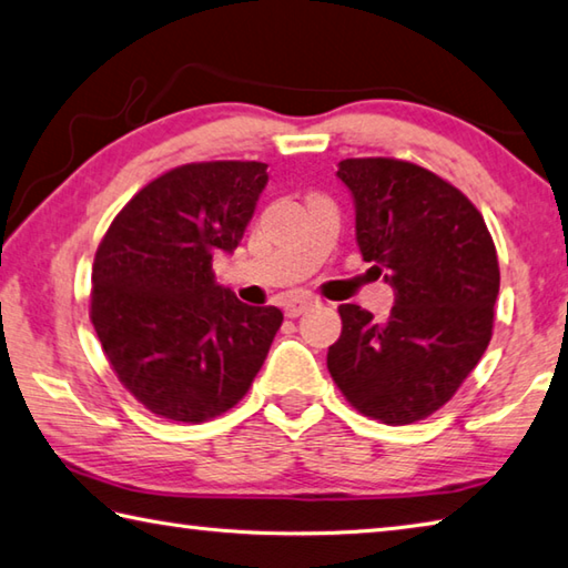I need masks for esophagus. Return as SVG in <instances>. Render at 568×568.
<instances>
[{
	"instance_id": "esophagus-1",
	"label": "esophagus",
	"mask_w": 568,
	"mask_h": 568,
	"mask_svg": "<svg viewBox=\"0 0 568 568\" xmlns=\"http://www.w3.org/2000/svg\"><path fill=\"white\" fill-rule=\"evenodd\" d=\"M315 303L317 301L311 295H297V297H291V301L283 305V311H285L287 317H297V315H303L305 311H311Z\"/></svg>"
}]
</instances>
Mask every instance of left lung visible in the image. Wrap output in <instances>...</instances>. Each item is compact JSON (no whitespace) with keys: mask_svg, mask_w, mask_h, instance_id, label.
I'll return each mask as SVG.
<instances>
[{"mask_svg":"<svg viewBox=\"0 0 568 568\" xmlns=\"http://www.w3.org/2000/svg\"><path fill=\"white\" fill-rule=\"evenodd\" d=\"M359 253L395 287L389 317L339 305L327 369L359 415L412 425L447 405L487 349L499 295L491 233L467 195L402 159H345Z\"/></svg>","mask_w":568,"mask_h":568,"instance_id":"obj_1","label":"left lung"}]
</instances>
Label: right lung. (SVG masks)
I'll list each match as a JSON object with an SVG mask.
<instances>
[{
    "mask_svg": "<svg viewBox=\"0 0 568 568\" xmlns=\"http://www.w3.org/2000/svg\"><path fill=\"white\" fill-rule=\"evenodd\" d=\"M265 169L183 163L143 185L99 243L89 317L119 383L153 415L201 425L239 405L283 325L277 307L213 281V255L241 243Z\"/></svg>",
    "mask_w": 568,
    "mask_h": 568,
    "instance_id": "1",
    "label": "right lung"
}]
</instances>
